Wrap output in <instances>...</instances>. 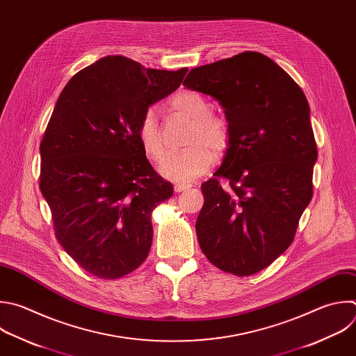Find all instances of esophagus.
<instances>
[{"label": "esophagus", "mask_w": 356, "mask_h": 356, "mask_svg": "<svg viewBox=\"0 0 356 356\" xmlns=\"http://www.w3.org/2000/svg\"><path fill=\"white\" fill-rule=\"evenodd\" d=\"M188 188H191V186H190V184H181V183L175 184V191H176V193H181V191L188 190Z\"/></svg>", "instance_id": "esophagus-1"}]
</instances>
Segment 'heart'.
Listing matches in <instances>:
<instances>
[{
	"instance_id": "heart-1",
	"label": "heart",
	"mask_w": 356,
	"mask_h": 356,
	"mask_svg": "<svg viewBox=\"0 0 356 356\" xmlns=\"http://www.w3.org/2000/svg\"><path fill=\"white\" fill-rule=\"evenodd\" d=\"M170 107L176 113L193 122L184 145L186 149L169 154L161 163V175L176 183H190L207 173L220 156L230 138L226 120L220 115L209 113V102L198 92L180 90L170 99ZM137 137L145 155L158 162L163 158L166 147L154 110H147L138 124Z\"/></svg>"
}]
</instances>
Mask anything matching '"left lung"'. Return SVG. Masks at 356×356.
Here are the masks:
<instances>
[{"label": "left lung", "mask_w": 356, "mask_h": 356, "mask_svg": "<svg viewBox=\"0 0 356 356\" xmlns=\"http://www.w3.org/2000/svg\"><path fill=\"white\" fill-rule=\"evenodd\" d=\"M183 85L216 99L230 131L222 165L201 184L200 248L219 270L253 275L291 246L313 195L317 147L307 99L257 51L193 68Z\"/></svg>", "instance_id": "obj_1"}]
</instances>
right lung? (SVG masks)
<instances>
[{
  "mask_svg": "<svg viewBox=\"0 0 356 356\" xmlns=\"http://www.w3.org/2000/svg\"><path fill=\"white\" fill-rule=\"evenodd\" d=\"M187 71L107 56L76 72L58 96L40 144V191L58 243L97 278L124 277L148 257L151 213L173 195V184L151 166L137 129Z\"/></svg>",
  "mask_w": 356,
  "mask_h": 356,
  "instance_id": "right-lung-1",
  "label": "right lung"
}]
</instances>
